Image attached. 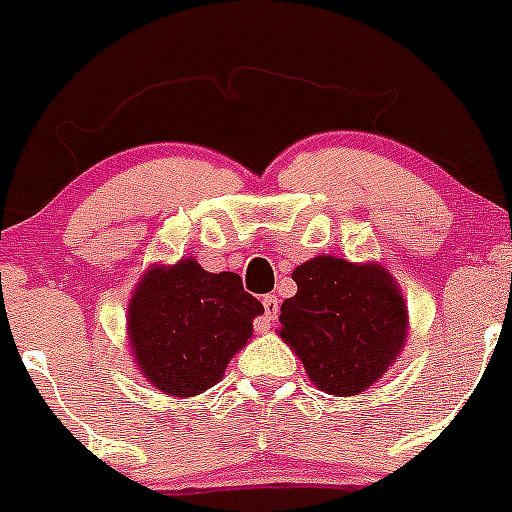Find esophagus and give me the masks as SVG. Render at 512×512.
Returning a JSON list of instances; mask_svg holds the SVG:
<instances>
[{
  "label": "esophagus",
  "mask_w": 512,
  "mask_h": 512,
  "mask_svg": "<svg viewBox=\"0 0 512 512\" xmlns=\"http://www.w3.org/2000/svg\"><path fill=\"white\" fill-rule=\"evenodd\" d=\"M262 307H265V317L255 324L257 332H267L272 324V319H277V314H280V302H277L275 294H267V297L262 299Z\"/></svg>",
  "instance_id": "1"
}]
</instances>
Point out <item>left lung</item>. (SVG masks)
<instances>
[{"instance_id":"left-lung-1","label":"left lung","mask_w":512,"mask_h":512,"mask_svg":"<svg viewBox=\"0 0 512 512\" xmlns=\"http://www.w3.org/2000/svg\"><path fill=\"white\" fill-rule=\"evenodd\" d=\"M297 294L282 302L280 337L317 389L356 396L404 349L409 309L386 267L319 255L292 272Z\"/></svg>"}]
</instances>
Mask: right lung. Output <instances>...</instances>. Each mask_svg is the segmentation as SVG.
<instances>
[{
  "label": "right lung",
  "mask_w": 512,
  "mask_h": 512,
  "mask_svg": "<svg viewBox=\"0 0 512 512\" xmlns=\"http://www.w3.org/2000/svg\"><path fill=\"white\" fill-rule=\"evenodd\" d=\"M265 312L235 272L193 260L153 265L128 302V342L138 371L168 396H198L223 379Z\"/></svg>",
  "instance_id": "1"
}]
</instances>
